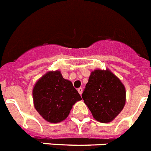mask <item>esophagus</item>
<instances>
[{"label":"esophagus","instance_id":"1","mask_svg":"<svg viewBox=\"0 0 151 151\" xmlns=\"http://www.w3.org/2000/svg\"><path fill=\"white\" fill-rule=\"evenodd\" d=\"M78 91L80 94H82V91H83V88H78Z\"/></svg>","mask_w":151,"mask_h":151}]
</instances>
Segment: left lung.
I'll use <instances>...</instances> for the list:
<instances>
[{"mask_svg":"<svg viewBox=\"0 0 151 151\" xmlns=\"http://www.w3.org/2000/svg\"><path fill=\"white\" fill-rule=\"evenodd\" d=\"M125 94L124 85L112 72L95 69L91 73L82 97L96 120L106 123L122 110Z\"/></svg>","mask_w":151,"mask_h":151,"instance_id":"1","label":"left lung"}]
</instances>
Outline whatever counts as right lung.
I'll return each instance as SVG.
<instances>
[{
    "mask_svg": "<svg viewBox=\"0 0 151 151\" xmlns=\"http://www.w3.org/2000/svg\"><path fill=\"white\" fill-rule=\"evenodd\" d=\"M35 110L45 120L57 123L67 118L73 105L82 97L60 71L47 72L36 82L32 90Z\"/></svg>",
    "mask_w": 151,
    "mask_h": 151,
    "instance_id": "obj_1",
    "label": "right lung"
}]
</instances>
